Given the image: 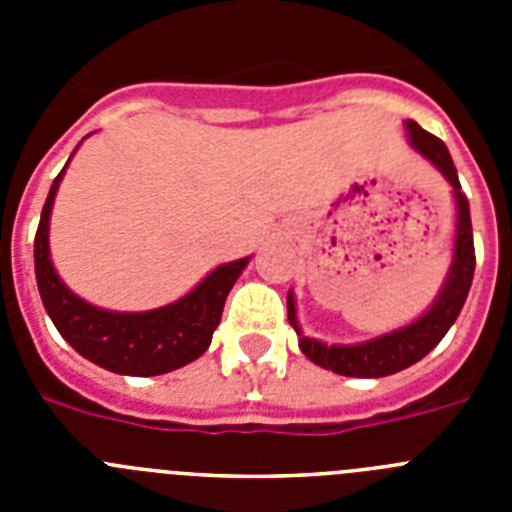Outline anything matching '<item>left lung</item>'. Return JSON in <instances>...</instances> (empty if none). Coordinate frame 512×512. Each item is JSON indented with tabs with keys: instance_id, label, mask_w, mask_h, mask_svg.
Listing matches in <instances>:
<instances>
[{
	"instance_id": "left-lung-1",
	"label": "left lung",
	"mask_w": 512,
	"mask_h": 512,
	"mask_svg": "<svg viewBox=\"0 0 512 512\" xmlns=\"http://www.w3.org/2000/svg\"><path fill=\"white\" fill-rule=\"evenodd\" d=\"M410 133V143L415 151L423 153L438 171L454 187L456 197V238H454V264H451L449 279L443 284L441 295L433 302V307L425 312L423 318L410 323L408 328L392 330L387 336L374 338V341L356 343V346H325V343L315 341V338L302 336L300 325L295 318V300L287 295V318L289 325H295L297 336H300L302 354L310 361H315L323 369L343 374V377H390V374L402 372L413 366L415 361L423 359L425 354H431L438 346L454 320L459 318L464 300L469 295L474 279V238H472V217H469V202L461 194L459 176H456V166L449 156V148L443 146V140L423 130L415 120L405 122Z\"/></svg>"
}]
</instances>
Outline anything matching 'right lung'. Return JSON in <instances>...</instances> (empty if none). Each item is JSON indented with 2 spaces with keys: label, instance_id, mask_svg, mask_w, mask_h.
<instances>
[{
  "label": "right lung",
  "instance_id": "right-lung-1",
  "mask_svg": "<svg viewBox=\"0 0 512 512\" xmlns=\"http://www.w3.org/2000/svg\"><path fill=\"white\" fill-rule=\"evenodd\" d=\"M66 171V169H63ZM61 174L53 179L35 233V279L53 325L84 359L115 374L156 377L174 372L207 351L235 279L248 259L217 266L210 277L174 305L148 312H110L76 297L58 279L48 251V220Z\"/></svg>",
  "mask_w": 512,
  "mask_h": 512
}]
</instances>
